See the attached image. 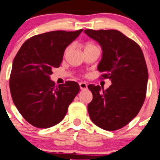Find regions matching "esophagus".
<instances>
[{
  "instance_id": "obj_1",
  "label": "esophagus",
  "mask_w": 160,
  "mask_h": 160,
  "mask_svg": "<svg viewBox=\"0 0 160 160\" xmlns=\"http://www.w3.org/2000/svg\"><path fill=\"white\" fill-rule=\"evenodd\" d=\"M79 85H80V88L81 90H86V89H87V84L86 82H81L79 83Z\"/></svg>"
}]
</instances>
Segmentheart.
<instances>
[{
  "label": "heart",
  "instance_id": "obj_1",
  "mask_svg": "<svg viewBox=\"0 0 160 160\" xmlns=\"http://www.w3.org/2000/svg\"><path fill=\"white\" fill-rule=\"evenodd\" d=\"M93 44H91V43H88V44H86L84 45V49H86V48H89V47H91V46H93Z\"/></svg>",
  "mask_w": 160,
  "mask_h": 160
}]
</instances>
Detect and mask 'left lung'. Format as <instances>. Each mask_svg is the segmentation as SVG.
Instances as JSON below:
<instances>
[{
	"instance_id": "left-lung-1",
	"label": "left lung",
	"mask_w": 160,
	"mask_h": 160,
	"mask_svg": "<svg viewBox=\"0 0 160 160\" xmlns=\"http://www.w3.org/2000/svg\"><path fill=\"white\" fill-rule=\"evenodd\" d=\"M102 47V57L97 67L112 85L104 90L88 85L93 99L88 105L93 123L108 131L122 128L139 112L145 101L148 69L138 44L117 30L84 31Z\"/></svg>"
}]
</instances>
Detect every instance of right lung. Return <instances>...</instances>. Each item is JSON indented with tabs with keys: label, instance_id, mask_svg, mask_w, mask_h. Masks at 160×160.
Returning <instances> with one entry per match:
<instances>
[{
	"label": "right lung",
	"instance_id": "obj_1",
	"mask_svg": "<svg viewBox=\"0 0 160 160\" xmlns=\"http://www.w3.org/2000/svg\"><path fill=\"white\" fill-rule=\"evenodd\" d=\"M82 31L33 36L17 53L10 75L11 94L18 111L33 127L49 128L60 123L80 91L78 82L67 81L56 86L50 76L60 67L66 48Z\"/></svg>",
	"mask_w": 160,
	"mask_h": 160
}]
</instances>
